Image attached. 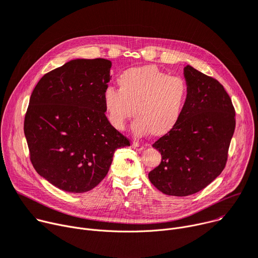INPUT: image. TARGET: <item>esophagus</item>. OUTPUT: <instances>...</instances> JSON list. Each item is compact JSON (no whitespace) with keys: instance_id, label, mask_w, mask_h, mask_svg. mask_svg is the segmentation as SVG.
<instances>
[{"instance_id":"esophagus-1","label":"esophagus","mask_w":258,"mask_h":258,"mask_svg":"<svg viewBox=\"0 0 258 258\" xmlns=\"http://www.w3.org/2000/svg\"><path fill=\"white\" fill-rule=\"evenodd\" d=\"M132 146H133V148H134V149L138 150V151H140V150H143V149H144V146H143V145H141V144H140V143H138V142H134Z\"/></svg>"}]
</instances>
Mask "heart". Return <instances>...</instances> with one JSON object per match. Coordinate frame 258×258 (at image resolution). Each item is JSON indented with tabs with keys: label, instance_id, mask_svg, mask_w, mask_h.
Returning a JSON list of instances; mask_svg holds the SVG:
<instances>
[{
	"label": "heart",
	"instance_id": "1",
	"mask_svg": "<svg viewBox=\"0 0 258 258\" xmlns=\"http://www.w3.org/2000/svg\"><path fill=\"white\" fill-rule=\"evenodd\" d=\"M119 89L107 87L102 102L110 124L124 130L135 115L133 133L143 137H164L172 132L182 118L188 85L183 78L171 77L158 67H132L119 75Z\"/></svg>",
	"mask_w": 258,
	"mask_h": 258
}]
</instances>
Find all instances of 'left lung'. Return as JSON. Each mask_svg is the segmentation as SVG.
I'll use <instances>...</instances> for the list:
<instances>
[{"mask_svg":"<svg viewBox=\"0 0 258 258\" xmlns=\"http://www.w3.org/2000/svg\"><path fill=\"white\" fill-rule=\"evenodd\" d=\"M188 98L176 127L152 147L161 164L148 178L170 196H188L208 186L225 168L235 128V111L224 87L214 78L186 65Z\"/></svg>","mask_w":258,"mask_h":258,"instance_id":"left-lung-1","label":"left lung"}]
</instances>
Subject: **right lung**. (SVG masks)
<instances>
[{
	"label": "right lung",
	"instance_id": "1",
	"mask_svg": "<svg viewBox=\"0 0 258 258\" xmlns=\"http://www.w3.org/2000/svg\"><path fill=\"white\" fill-rule=\"evenodd\" d=\"M107 59H76L45 74L34 88L24 132L37 173L65 192L92 190L109 172L117 148L130 140L105 114Z\"/></svg>",
	"mask_w": 258,
	"mask_h": 258
}]
</instances>
